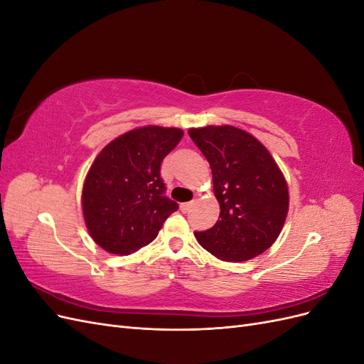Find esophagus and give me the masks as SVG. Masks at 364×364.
Wrapping results in <instances>:
<instances>
[{
  "label": "esophagus",
  "mask_w": 364,
  "mask_h": 364,
  "mask_svg": "<svg viewBox=\"0 0 364 364\" xmlns=\"http://www.w3.org/2000/svg\"><path fill=\"white\" fill-rule=\"evenodd\" d=\"M193 206H194V202H185V203H181V211H182V213H188Z\"/></svg>",
  "instance_id": "34e87169"
}]
</instances>
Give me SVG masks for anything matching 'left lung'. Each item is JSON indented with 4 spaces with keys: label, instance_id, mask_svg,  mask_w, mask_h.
<instances>
[{
    "label": "left lung",
    "instance_id": "left-lung-1",
    "mask_svg": "<svg viewBox=\"0 0 364 364\" xmlns=\"http://www.w3.org/2000/svg\"><path fill=\"white\" fill-rule=\"evenodd\" d=\"M188 135L209 162L220 205L217 223L196 232L197 241L222 261L261 255L279 237L289 213V186L278 164L243 129L193 127Z\"/></svg>",
    "mask_w": 364,
    "mask_h": 364
}]
</instances>
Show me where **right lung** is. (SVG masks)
I'll return each mask as SVG.
<instances>
[{
	"mask_svg": "<svg viewBox=\"0 0 364 364\" xmlns=\"http://www.w3.org/2000/svg\"><path fill=\"white\" fill-rule=\"evenodd\" d=\"M183 130L144 126L112 139L94 159L82 190L85 225L95 243L129 255L158 237L179 205L164 196L162 159Z\"/></svg>",
	"mask_w": 364,
	"mask_h": 364,
	"instance_id": "obj_1",
	"label": "right lung"
}]
</instances>
